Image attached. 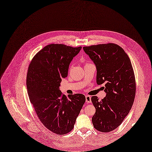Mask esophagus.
<instances>
[{
	"instance_id": "obj_1",
	"label": "esophagus",
	"mask_w": 152,
	"mask_h": 152,
	"mask_svg": "<svg viewBox=\"0 0 152 152\" xmlns=\"http://www.w3.org/2000/svg\"><path fill=\"white\" fill-rule=\"evenodd\" d=\"M86 102L91 103V97L88 95L86 96Z\"/></svg>"
}]
</instances>
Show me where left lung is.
<instances>
[{"instance_id": "obj_1", "label": "left lung", "mask_w": 152, "mask_h": 152, "mask_svg": "<svg viewBox=\"0 0 152 152\" xmlns=\"http://www.w3.org/2000/svg\"><path fill=\"white\" fill-rule=\"evenodd\" d=\"M96 66V82L105 84L106 96L101 101L92 96L96 108L92 122L102 132H109L122 124L132 106L136 91L134 72L126 53L114 43L83 47Z\"/></svg>"}]
</instances>
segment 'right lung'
<instances>
[{
    "label": "right lung",
    "instance_id": "right-lung-1",
    "mask_svg": "<svg viewBox=\"0 0 152 152\" xmlns=\"http://www.w3.org/2000/svg\"><path fill=\"white\" fill-rule=\"evenodd\" d=\"M81 47L50 44L32 59L27 75L30 101L39 120L52 132L64 135L74 127L76 118L86 101L84 95L63 94L61 79L68 76L69 66Z\"/></svg>",
    "mask_w": 152,
    "mask_h": 152
}]
</instances>
